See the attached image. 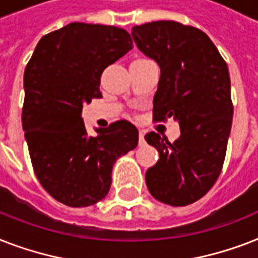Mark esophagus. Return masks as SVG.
Masks as SVG:
<instances>
[{
    "label": "esophagus",
    "instance_id": "1",
    "mask_svg": "<svg viewBox=\"0 0 258 258\" xmlns=\"http://www.w3.org/2000/svg\"><path fill=\"white\" fill-rule=\"evenodd\" d=\"M146 143L145 141V133L143 131H139V145L143 146Z\"/></svg>",
    "mask_w": 258,
    "mask_h": 258
}]
</instances>
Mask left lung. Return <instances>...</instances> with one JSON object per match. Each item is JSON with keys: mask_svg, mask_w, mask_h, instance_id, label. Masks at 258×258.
Segmentation results:
<instances>
[{"mask_svg": "<svg viewBox=\"0 0 258 258\" xmlns=\"http://www.w3.org/2000/svg\"><path fill=\"white\" fill-rule=\"evenodd\" d=\"M138 49L161 70L154 95V119L172 117L180 137L170 143L146 134L159 159L146 171L155 200L186 206L206 194L220 175L233 119L229 70L208 34L175 21L133 28Z\"/></svg>", "mask_w": 258, "mask_h": 258, "instance_id": "obj_1", "label": "left lung"}]
</instances>
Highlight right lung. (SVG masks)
Instances as JSON below:
<instances>
[{"label": "right lung", "instance_id": "1", "mask_svg": "<svg viewBox=\"0 0 258 258\" xmlns=\"http://www.w3.org/2000/svg\"><path fill=\"white\" fill-rule=\"evenodd\" d=\"M133 49L127 30L72 22L38 41L24 74L25 131L34 172L54 200L71 208L101 201L116 159L138 146V130L120 120L89 137L83 105L101 97L100 76Z\"/></svg>", "mask_w": 258, "mask_h": 258}]
</instances>
